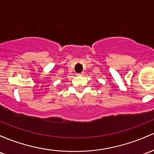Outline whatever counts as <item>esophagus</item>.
<instances>
[{
    "label": "esophagus",
    "instance_id": "1",
    "mask_svg": "<svg viewBox=\"0 0 154 154\" xmlns=\"http://www.w3.org/2000/svg\"><path fill=\"white\" fill-rule=\"evenodd\" d=\"M83 74H84L83 72H80V73H77V76H82V75H83Z\"/></svg>",
    "mask_w": 154,
    "mask_h": 154
}]
</instances>
